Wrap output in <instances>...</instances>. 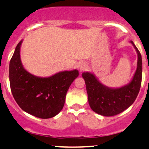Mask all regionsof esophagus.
Returning <instances> with one entry per match:
<instances>
[{
    "label": "esophagus",
    "mask_w": 149,
    "mask_h": 149,
    "mask_svg": "<svg viewBox=\"0 0 149 149\" xmlns=\"http://www.w3.org/2000/svg\"><path fill=\"white\" fill-rule=\"evenodd\" d=\"M87 68V64L85 62H81L78 64V69L79 71H84Z\"/></svg>",
    "instance_id": "esophagus-1"
}]
</instances>
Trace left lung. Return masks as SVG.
Listing matches in <instances>:
<instances>
[{"label": "left lung", "instance_id": "obj_1", "mask_svg": "<svg viewBox=\"0 0 149 149\" xmlns=\"http://www.w3.org/2000/svg\"><path fill=\"white\" fill-rule=\"evenodd\" d=\"M131 43L138 54L137 68L131 82L118 88L107 87L101 83L95 75L91 72H83L88 102L90 108L97 114L113 116L122 113L134 102L141 85L142 58L134 43Z\"/></svg>", "mask_w": 149, "mask_h": 149}]
</instances>
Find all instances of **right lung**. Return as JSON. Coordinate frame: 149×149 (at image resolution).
<instances>
[{"instance_id":"1","label":"right lung","mask_w":149,"mask_h":149,"mask_svg":"<svg viewBox=\"0 0 149 149\" xmlns=\"http://www.w3.org/2000/svg\"><path fill=\"white\" fill-rule=\"evenodd\" d=\"M22 42L21 40L16 46L9 64L11 93L23 110L39 118H51L63 108L67 90L79 72L62 71L48 77L31 74L21 60Z\"/></svg>"}]
</instances>
